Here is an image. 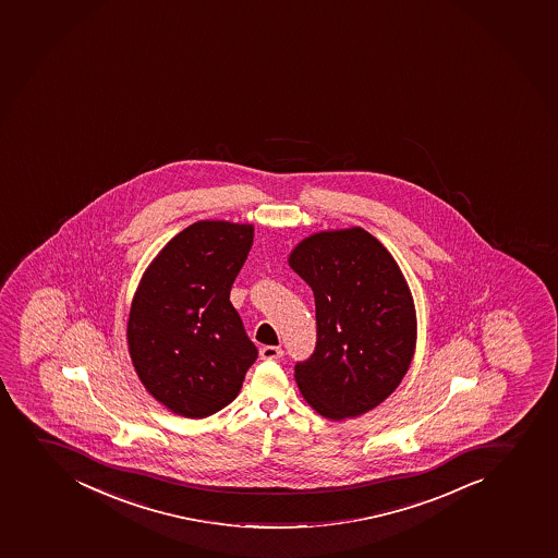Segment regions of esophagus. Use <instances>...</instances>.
I'll use <instances>...</instances> for the list:
<instances>
[{
	"label": "esophagus",
	"mask_w": 558,
	"mask_h": 558,
	"mask_svg": "<svg viewBox=\"0 0 558 558\" xmlns=\"http://www.w3.org/2000/svg\"><path fill=\"white\" fill-rule=\"evenodd\" d=\"M259 356H262L264 361H276V359L283 356V350L280 345H264V348L259 350Z\"/></svg>",
	"instance_id": "obj_1"
}]
</instances>
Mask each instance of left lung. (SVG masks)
Listing matches in <instances>:
<instances>
[{
    "label": "left lung",
    "instance_id": "8db88e82",
    "mask_svg": "<svg viewBox=\"0 0 558 558\" xmlns=\"http://www.w3.org/2000/svg\"><path fill=\"white\" fill-rule=\"evenodd\" d=\"M289 265L315 294V351L294 366L302 396L328 420L366 414L414 356V300L399 265L359 227L305 238Z\"/></svg>",
    "mask_w": 558,
    "mask_h": 558
}]
</instances>
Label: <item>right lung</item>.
I'll return each instance as SVG.
<instances>
[{
  "label": "right lung",
  "mask_w": 558,
  "mask_h": 558,
  "mask_svg": "<svg viewBox=\"0 0 558 558\" xmlns=\"http://www.w3.org/2000/svg\"><path fill=\"white\" fill-rule=\"evenodd\" d=\"M253 225L197 221L157 254L132 302L128 345L146 390L199 420L234 401L258 356L230 289L253 247Z\"/></svg>",
  "instance_id": "add662e5"
}]
</instances>
